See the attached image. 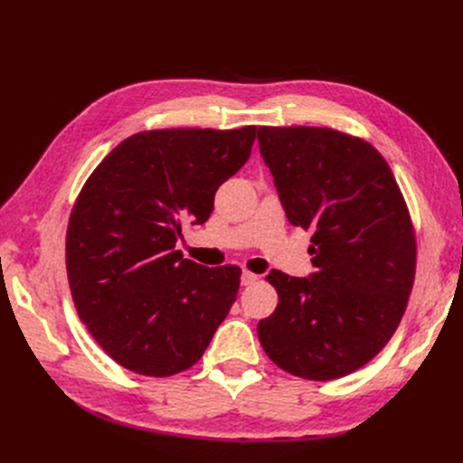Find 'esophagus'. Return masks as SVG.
<instances>
[{
	"label": "esophagus",
	"mask_w": 463,
	"mask_h": 463,
	"mask_svg": "<svg viewBox=\"0 0 463 463\" xmlns=\"http://www.w3.org/2000/svg\"><path fill=\"white\" fill-rule=\"evenodd\" d=\"M257 279H259L257 274L249 272V270H243V274H241V286H253Z\"/></svg>",
	"instance_id": "obj_1"
}]
</instances>
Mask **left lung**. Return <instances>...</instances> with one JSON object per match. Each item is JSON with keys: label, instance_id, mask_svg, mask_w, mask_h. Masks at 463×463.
<instances>
[{"label": "left lung", "instance_id": "obj_1", "mask_svg": "<svg viewBox=\"0 0 463 463\" xmlns=\"http://www.w3.org/2000/svg\"><path fill=\"white\" fill-rule=\"evenodd\" d=\"M286 216L313 230L315 272L272 270L276 311L257 326L279 369L332 381L396 332L415 276V233L390 165L363 138L326 128H259Z\"/></svg>", "mask_w": 463, "mask_h": 463}]
</instances>
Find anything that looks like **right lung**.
Instances as JSON below:
<instances>
[{
	"instance_id": "add662e5",
	"label": "right lung",
	"mask_w": 463,
	"mask_h": 463,
	"mask_svg": "<svg viewBox=\"0 0 463 463\" xmlns=\"http://www.w3.org/2000/svg\"><path fill=\"white\" fill-rule=\"evenodd\" d=\"M257 128L131 135L79 193L65 260L75 309L121 367L170 376L197 363L228 317L241 269L184 259L181 222L204 223L249 160Z\"/></svg>"
}]
</instances>
